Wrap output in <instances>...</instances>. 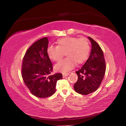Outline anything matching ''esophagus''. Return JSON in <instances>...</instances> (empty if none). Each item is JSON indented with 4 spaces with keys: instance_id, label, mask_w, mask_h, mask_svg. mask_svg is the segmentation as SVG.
Here are the masks:
<instances>
[{
    "instance_id": "esophagus-1",
    "label": "esophagus",
    "mask_w": 126,
    "mask_h": 126,
    "mask_svg": "<svg viewBox=\"0 0 126 126\" xmlns=\"http://www.w3.org/2000/svg\"><path fill=\"white\" fill-rule=\"evenodd\" d=\"M69 74V72H68V73H66V74H63V78L66 77V76H67Z\"/></svg>"
}]
</instances>
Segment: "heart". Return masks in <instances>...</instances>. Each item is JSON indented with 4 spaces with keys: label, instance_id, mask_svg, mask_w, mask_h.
Instances as JSON below:
<instances>
[{
    "label": "heart",
    "instance_id": "1",
    "mask_svg": "<svg viewBox=\"0 0 126 126\" xmlns=\"http://www.w3.org/2000/svg\"><path fill=\"white\" fill-rule=\"evenodd\" d=\"M58 46H50L47 48V55L55 62L61 60L64 55L68 57L57 64L55 69L66 73L75 66L76 63L81 64L88 58L90 52V46L85 38L66 37L57 40Z\"/></svg>",
    "mask_w": 126,
    "mask_h": 126
}]
</instances>
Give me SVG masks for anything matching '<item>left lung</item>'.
<instances>
[{"instance_id":"1","label":"left lung","mask_w":126,"mask_h":126,"mask_svg":"<svg viewBox=\"0 0 126 126\" xmlns=\"http://www.w3.org/2000/svg\"><path fill=\"white\" fill-rule=\"evenodd\" d=\"M92 48L89 58L83 66L76 72L78 80L74 85L76 92L83 95L92 93L100 86L106 72L104 55L100 46L88 37Z\"/></svg>"}]
</instances>
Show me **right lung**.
<instances>
[{"label": "right lung", "mask_w": 126, "mask_h": 126, "mask_svg": "<svg viewBox=\"0 0 126 126\" xmlns=\"http://www.w3.org/2000/svg\"><path fill=\"white\" fill-rule=\"evenodd\" d=\"M48 43V37L34 43L26 51L21 65L25 83L32 94L39 98L54 94L57 80L63 78L61 73L51 75L53 67L47 52Z\"/></svg>", "instance_id": "obj_1"}]
</instances>
